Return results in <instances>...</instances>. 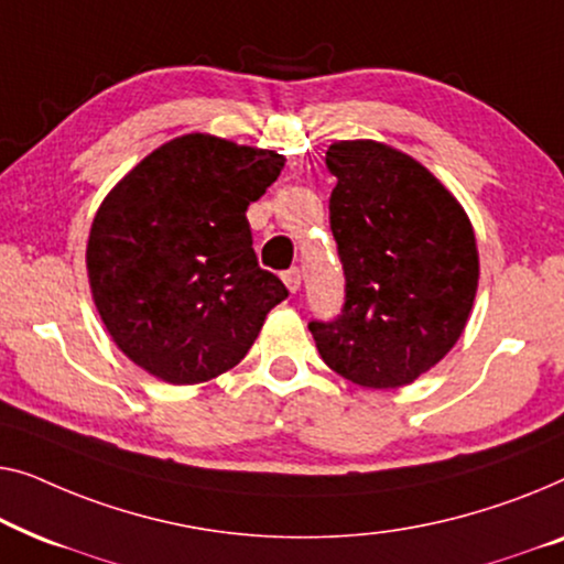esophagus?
<instances>
[{"mask_svg":"<svg viewBox=\"0 0 564 564\" xmlns=\"http://www.w3.org/2000/svg\"><path fill=\"white\" fill-rule=\"evenodd\" d=\"M281 279L285 283V289H289L291 293H296L301 289V271H299V268H289V271H283Z\"/></svg>","mask_w":564,"mask_h":564,"instance_id":"1","label":"esophagus"}]
</instances>
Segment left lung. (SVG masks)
<instances>
[{
    "label": "left lung",
    "mask_w": 564,
    "mask_h": 564,
    "mask_svg": "<svg viewBox=\"0 0 564 564\" xmlns=\"http://www.w3.org/2000/svg\"><path fill=\"white\" fill-rule=\"evenodd\" d=\"M327 169L345 304L337 319L308 322L316 350L362 388L414 383L470 316L480 273L470 219L422 163L383 142H335Z\"/></svg>",
    "instance_id": "8db88e82"
}]
</instances>
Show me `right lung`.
Segmentation results:
<instances>
[{
    "label": "right lung",
    "instance_id": "1",
    "mask_svg": "<svg viewBox=\"0 0 564 564\" xmlns=\"http://www.w3.org/2000/svg\"><path fill=\"white\" fill-rule=\"evenodd\" d=\"M281 169L273 150L192 132L142 158L101 202L86 245L91 296L115 345L150 376H221L289 296L258 265L245 217Z\"/></svg>",
    "mask_w": 564,
    "mask_h": 564
}]
</instances>
